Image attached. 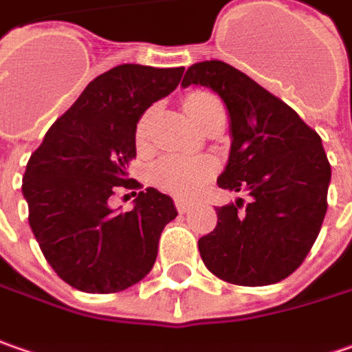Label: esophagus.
I'll list each match as a JSON object with an SVG mask.
<instances>
[{
  "mask_svg": "<svg viewBox=\"0 0 352 352\" xmlns=\"http://www.w3.org/2000/svg\"><path fill=\"white\" fill-rule=\"evenodd\" d=\"M175 206H177V210H179V212L183 214V212H187V210L191 208V201H187V199H181V197H177Z\"/></svg>",
  "mask_w": 352,
  "mask_h": 352,
  "instance_id": "34e87169",
  "label": "esophagus"
}]
</instances>
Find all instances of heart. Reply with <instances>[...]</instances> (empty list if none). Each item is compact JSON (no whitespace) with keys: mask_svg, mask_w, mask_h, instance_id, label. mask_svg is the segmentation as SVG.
Instances as JSON below:
<instances>
[{"mask_svg":"<svg viewBox=\"0 0 352 352\" xmlns=\"http://www.w3.org/2000/svg\"><path fill=\"white\" fill-rule=\"evenodd\" d=\"M217 100L214 96L206 94V92H199V94H191L185 100V112L191 118L195 112H199L203 106H206L208 102ZM147 118H144L140 122L138 128V135H144L146 131ZM212 165L208 161H189V160H177V157H167V160L160 161L155 165V183L160 185L163 191L173 192V195H191L195 192L201 183L205 181L206 177L210 175Z\"/></svg>","mask_w":352,"mask_h":352,"instance_id":"heart-1","label":"heart"}]
</instances>
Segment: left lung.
I'll use <instances>...</instances> for the list:
<instances>
[{
	"instance_id": "obj_1",
	"label": "left lung",
	"mask_w": 352,
	"mask_h": 352,
	"mask_svg": "<svg viewBox=\"0 0 352 352\" xmlns=\"http://www.w3.org/2000/svg\"><path fill=\"white\" fill-rule=\"evenodd\" d=\"M205 86L226 106L230 153L217 183L243 199L219 206L199 240L205 266L224 282L270 285L294 274L327 212L331 165L321 138L285 102L222 60L187 69L181 86Z\"/></svg>"
}]
</instances>
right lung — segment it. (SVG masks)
Segmentation results:
<instances>
[{
    "mask_svg": "<svg viewBox=\"0 0 352 352\" xmlns=\"http://www.w3.org/2000/svg\"><path fill=\"white\" fill-rule=\"evenodd\" d=\"M183 70L120 65L100 74L27 163L31 230L56 276L80 292H122L155 264L161 232L177 217L173 199L149 187L128 212L108 201L116 187H140L126 173L135 157L138 122L175 90Z\"/></svg>",
    "mask_w": 352,
    "mask_h": 352,
    "instance_id": "obj_1",
    "label": "right lung"
}]
</instances>
